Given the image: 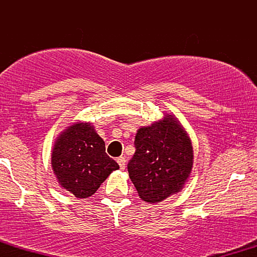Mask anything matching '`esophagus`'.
<instances>
[{"label": "esophagus", "instance_id": "1", "mask_svg": "<svg viewBox=\"0 0 257 257\" xmlns=\"http://www.w3.org/2000/svg\"><path fill=\"white\" fill-rule=\"evenodd\" d=\"M117 163L119 164V168L123 170L125 168V158L124 157H118V158H117Z\"/></svg>", "mask_w": 257, "mask_h": 257}]
</instances>
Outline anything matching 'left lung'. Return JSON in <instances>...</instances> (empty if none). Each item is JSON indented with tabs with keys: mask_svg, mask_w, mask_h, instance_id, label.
<instances>
[{
	"mask_svg": "<svg viewBox=\"0 0 257 257\" xmlns=\"http://www.w3.org/2000/svg\"><path fill=\"white\" fill-rule=\"evenodd\" d=\"M129 178L143 200L159 203L184 188L193 167V147L174 114H164L135 135Z\"/></svg>",
	"mask_w": 257,
	"mask_h": 257,
	"instance_id": "obj_1",
	"label": "left lung"
}]
</instances>
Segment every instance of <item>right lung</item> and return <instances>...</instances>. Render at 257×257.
Returning a JSON list of instances; mask_svg holds the SVG:
<instances>
[{
	"mask_svg": "<svg viewBox=\"0 0 257 257\" xmlns=\"http://www.w3.org/2000/svg\"><path fill=\"white\" fill-rule=\"evenodd\" d=\"M59 185L76 198H88L119 166L105 152V143L90 122H76L59 134L52 150Z\"/></svg>",
	"mask_w": 257,
	"mask_h": 257,
	"instance_id": "obj_1",
	"label": "right lung"
}]
</instances>
